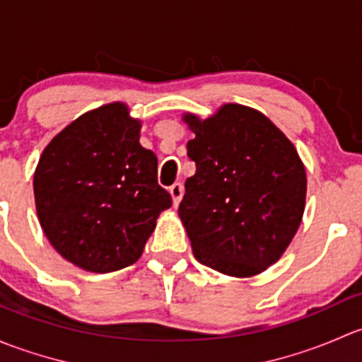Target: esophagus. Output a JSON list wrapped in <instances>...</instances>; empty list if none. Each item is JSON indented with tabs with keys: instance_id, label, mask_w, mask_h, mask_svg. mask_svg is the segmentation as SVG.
<instances>
[{
	"instance_id": "esophagus-1",
	"label": "esophagus",
	"mask_w": 362,
	"mask_h": 362,
	"mask_svg": "<svg viewBox=\"0 0 362 362\" xmlns=\"http://www.w3.org/2000/svg\"><path fill=\"white\" fill-rule=\"evenodd\" d=\"M170 194H171V199H173V204L175 206H178V203H180L182 196H184V185L180 184V182H177V184H173L170 187Z\"/></svg>"
}]
</instances>
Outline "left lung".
Listing matches in <instances>:
<instances>
[{
  "instance_id": "left-lung-1",
  "label": "left lung",
  "mask_w": 362,
  "mask_h": 362,
  "mask_svg": "<svg viewBox=\"0 0 362 362\" xmlns=\"http://www.w3.org/2000/svg\"><path fill=\"white\" fill-rule=\"evenodd\" d=\"M187 156L196 173L178 206L194 257L229 276H254L275 264L301 224L306 171L289 138L261 112L222 105L202 120Z\"/></svg>"
}]
</instances>
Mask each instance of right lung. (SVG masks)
Returning a JSON list of instances; mask_svg holds the SVG:
<instances>
[{"instance_id": "right-lung-1", "label": "right lung", "mask_w": 362, "mask_h": 362, "mask_svg": "<svg viewBox=\"0 0 362 362\" xmlns=\"http://www.w3.org/2000/svg\"><path fill=\"white\" fill-rule=\"evenodd\" d=\"M138 119L108 103L73 120L50 140L35 171V203L47 240L64 259L110 273L140 259L170 192L158 158L140 145Z\"/></svg>"}]
</instances>
